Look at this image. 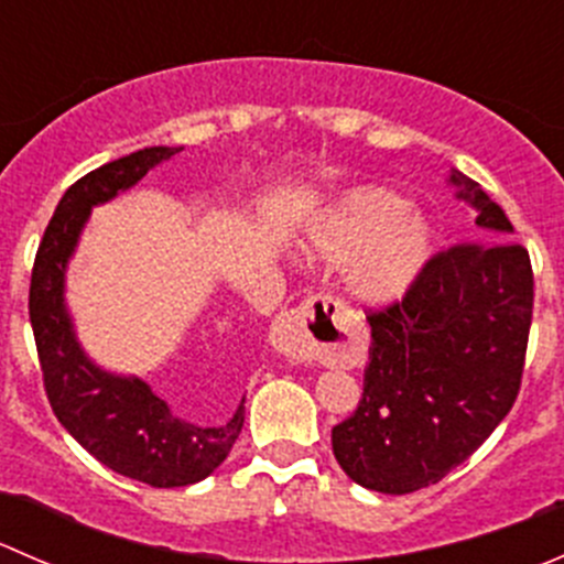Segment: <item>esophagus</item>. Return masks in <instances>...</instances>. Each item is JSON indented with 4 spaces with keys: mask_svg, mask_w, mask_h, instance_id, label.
Segmentation results:
<instances>
[{
    "mask_svg": "<svg viewBox=\"0 0 564 564\" xmlns=\"http://www.w3.org/2000/svg\"><path fill=\"white\" fill-rule=\"evenodd\" d=\"M335 314H338V300L327 294H314L294 308L281 311L272 324V346L294 362H335L349 357V340L340 338L338 344L324 340L340 333Z\"/></svg>",
    "mask_w": 564,
    "mask_h": 564,
    "instance_id": "1",
    "label": "esophagus"
}]
</instances>
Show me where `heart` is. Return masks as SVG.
Returning <instances> with one entry per match:
<instances>
[{"label": "heart", "mask_w": 564, "mask_h": 564, "mask_svg": "<svg viewBox=\"0 0 564 564\" xmlns=\"http://www.w3.org/2000/svg\"><path fill=\"white\" fill-rule=\"evenodd\" d=\"M311 248L327 261H344L346 283L368 303L401 297L429 261V226L382 187L349 193L324 215Z\"/></svg>", "instance_id": "obj_1"}]
</instances>
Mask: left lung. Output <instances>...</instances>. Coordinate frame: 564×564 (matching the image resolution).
<instances>
[{"mask_svg":"<svg viewBox=\"0 0 564 564\" xmlns=\"http://www.w3.org/2000/svg\"><path fill=\"white\" fill-rule=\"evenodd\" d=\"M491 240L425 261L401 300L368 308L371 346L355 414L333 429L340 469L379 494L440 482L491 436L524 377L534 278L505 209L453 172Z\"/></svg>","mask_w":564,"mask_h":564,"instance_id":"obj_1","label":"left lung"}]
</instances>
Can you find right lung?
Here are the masks:
<instances>
[{"label":"right lung","instance_id":"right-lung-1","mask_svg":"<svg viewBox=\"0 0 564 564\" xmlns=\"http://www.w3.org/2000/svg\"><path fill=\"white\" fill-rule=\"evenodd\" d=\"M182 147H144L73 182L40 240L30 283V322L35 333L43 388L56 420L100 464L152 488H180L204 480L229 456L246 423V398L218 429L185 423L141 379H122L87 360L62 303L65 264L89 209L135 185L152 166ZM237 340V338H235Z\"/></svg>","mask_w":564,"mask_h":564}]
</instances>
